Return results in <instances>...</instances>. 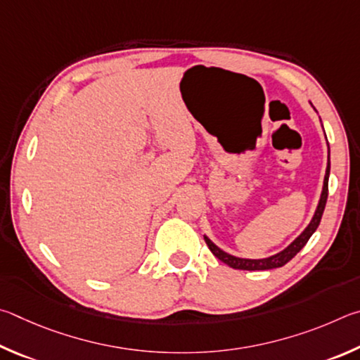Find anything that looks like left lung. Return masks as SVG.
<instances>
[{
  "mask_svg": "<svg viewBox=\"0 0 360 360\" xmlns=\"http://www.w3.org/2000/svg\"><path fill=\"white\" fill-rule=\"evenodd\" d=\"M329 174H330V151H329V162H327V169H326V176H324V186H323V193H321V199L319 204L316 207V212L311 218L310 224L307 226L305 231L295 238V240L286 247L280 253H276L270 257H264V259H245V257H237L232 256L229 253H226L221 248H218L215 243H213L209 237L204 236L207 247L210 248V251L215 255L219 261H223L224 264H228L232 269H238V270H269V269H276V267H283L286 262H289L292 257L299 253V251L305 247L307 242L310 240V237L313 236V232L318 229V226L321 223V218H323L324 213V207L327 202V194H329Z\"/></svg>",
  "mask_w": 360,
  "mask_h": 360,
  "instance_id": "left-lung-1",
  "label": "left lung"
}]
</instances>
